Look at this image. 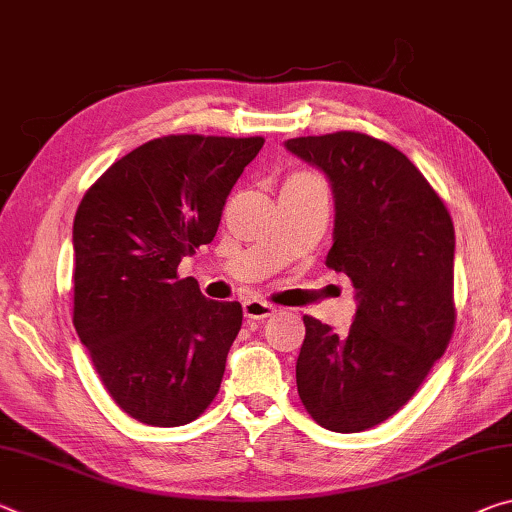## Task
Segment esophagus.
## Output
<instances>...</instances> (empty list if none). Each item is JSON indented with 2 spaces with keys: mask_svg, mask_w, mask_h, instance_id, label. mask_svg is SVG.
Returning <instances> with one entry per match:
<instances>
[{
  "mask_svg": "<svg viewBox=\"0 0 512 512\" xmlns=\"http://www.w3.org/2000/svg\"><path fill=\"white\" fill-rule=\"evenodd\" d=\"M278 312V307L266 303V300H259V298H248L246 303H243V316L250 321H262L266 316H271Z\"/></svg>",
  "mask_w": 512,
  "mask_h": 512,
  "instance_id": "esophagus-1",
  "label": "esophagus"
}]
</instances>
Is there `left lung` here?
<instances>
[{
	"label": "left lung",
	"instance_id": "8db88e82",
	"mask_svg": "<svg viewBox=\"0 0 512 512\" xmlns=\"http://www.w3.org/2000/svg\"><path fill=\"white\" fill-rule=\"evenodd\" d=\"M285 148L328 177L335 227L326 264L355 287L346 335L305 316L298 396L316 424L360 433L401 410L453 332V223L403 152L358 132Z\"/></svg>",
	"mask_w": 512,
	"mask_h": 512
}]
</instances>
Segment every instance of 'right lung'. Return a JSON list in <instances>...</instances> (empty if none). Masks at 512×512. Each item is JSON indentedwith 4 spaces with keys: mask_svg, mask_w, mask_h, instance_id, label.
Returning <instances> with one entry per match:
<instances>
[{
    "mask_svg": "<svg viewBox=\"0 0 512 512\" xmlns=\"http://www.w3.org/2000/svg\"><path fill=\"white\" fill-rule=\"evenodd\" d=\"M264 139L164 136L118 159L81 200L75 330L111 399L141 424L200 417L221 387L241 305L177 278L212 243L232 186Z\"/></svg>",
    "mask_w": 512,
    "mask_h": 512,
    "instance_id": "1",
    "label": "right lung"
}]
</instances>
